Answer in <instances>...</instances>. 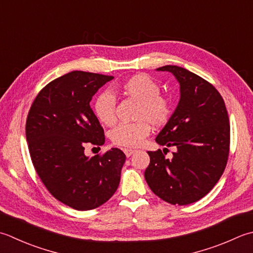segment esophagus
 Here are the masks:
<instances>
[{"label":"esophagus","mask_w":253,"mask_h":253,"mask_svg":"<svg viewBox=\"0 0 253 253\" xmlns=\"http://www.w3.org/2000/svg\"><path fill=\"white\" fill-rule=\"evenodd\" d=\"M123 151L126 155V157H130L132 153H135V150H132V149H123Z\"/></svg>","instance_id":"esophagus-1"}]
</instances>
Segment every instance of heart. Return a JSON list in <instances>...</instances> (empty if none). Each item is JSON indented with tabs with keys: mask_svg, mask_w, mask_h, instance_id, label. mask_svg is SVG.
I'll return each mask as SVG.
<instances>
[{
	"mask_svg": "<svg viewBox=\"0 0 253 253\" xmlns=\"http://www.w3.org/2000/svg\"><path fill=\"white\" fill-rule=\"evenodd\" d=\"M117 92L138 103L135 120L131 124H120L111 131L114 145L137 147L149 135L151 125L162 127L169 122L172 107L168 97L160 94V86L143 73L131 76L117 86ZM116 101L111 93H102L94 102V114L103 125L112 126L116 120Z\"/></svg>",
	"mask_w": 253,
	"mask_h": 253,
	"instance_id": "heart-1",
	"label": "heart"
}]
</instances>
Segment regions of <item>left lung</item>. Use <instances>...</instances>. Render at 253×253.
<instances>
[{
	"instance_id": "obj_1",
	"label": "left lung",
	"mask_w": 253,
	"mask_h": 253,
	"mask_svg": "<svg viewBox=\"0 0 253 253\" xmlns=\"http://www.w3.org/2000/svg\"><path fill=\"white\" fill-rule=\"evenodd\" d=\"M157 70L171 72L180 83L179 104L156 138L176 151L172 159L160 149L148 151L145 179L161 200L187 205L210 193L224 173L230 143L228 113L219 92L197 74L177 66Z\"/></svg>"
}]
</instances>
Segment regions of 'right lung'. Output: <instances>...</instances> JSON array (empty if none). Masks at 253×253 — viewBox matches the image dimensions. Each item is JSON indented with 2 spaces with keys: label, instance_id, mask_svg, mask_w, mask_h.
<instances>
[{
  "label": "right lung",
  "instance_id": "right-lung-1",
  "mask_svg": "<svg viewBox=\"0 0 253 253\" xmlns=\"http://www.w3.org/2000/svg\"><path fill=\"white\" fill-rule=\"evenodd\" d=\"M114 77L72 71L38 93L26 121L35 170L49 193L67 206L90 211L116 192L126 156L118 148L88 158L84 148L105 142L90 106L92 96Z\"/></svg>",
  "mask_w": 253,
  "mask_h": 253
}]
</instances>
